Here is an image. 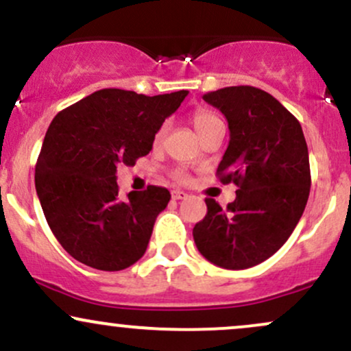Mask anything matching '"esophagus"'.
Wrapping results in <instances>:
<instances>
[{
    "label": "esophagus",
    "instance_id": "34e87169",
    "mask_svg": "<svg viewBox=\"0 0 351 351\" xmlns=\"http://www.w3.org/2000/svg\"><path fill=\"white\" fill-rule=\"evenodd\" d=\"M171 198L173 199H184V198H188V193L180 191V189H175V191H171Z\"/></svg>",
    "mask_w": 351,
    "mask_h": 351
}]
</instances>
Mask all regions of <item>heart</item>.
Here are the masks:
<instances>
[{"label":"heart","instance_id":"heart-1","mask_svg":"<svg viewBox=\"0 0 351 351\" xmlns=\"http://www.w3.org/2000/svg\"><path fill=\"white\" fill-rule=\"evenodd\" d=\"M221 123H223V122H221L219 117H217L216 114H213V112H209V110H198L195 115H193V125H195L196 132H198L199 136H203L204 134H206V132H209L211 128H215L216 125H221ZM163 135H165V125L162 128H160L158 132H156L155 143L162 142ZM175 178L178 181H186L188 176L184 175L183 171L178 170V171H175Z\"/></svg>","mask_w":351,"mask_h":351}]
</instances>
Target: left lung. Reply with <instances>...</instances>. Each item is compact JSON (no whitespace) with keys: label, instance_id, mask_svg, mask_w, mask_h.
Masks as SVG:
<instances>
[{"label":"left lung","instance_id":"left-lung-1","mask_svg":"<svg viewBox=\"0 0 351 351\" xmlns=\"http://www.w3.org/2000/svg\"><path fill=\"white\" fill-rule=\"evenodd\" d=\"M203 99L229 127L217 175L239 189L226 209L206 198L193 237L217 267L249 269L279 251L302 217L310 193L307 142L299 120L261 88L224 87Z\"/></svg>","mask_w":351,"mask_h":351}]
</instances>
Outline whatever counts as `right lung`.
Instances as JSON below:
<instances>
[{
    "label": "right lung",
    "mask_w": 351,
    "mask_h": 351,
    "mask_svg": "<svg viewBox=\"0 0 351 351\" xmlns=\"http://www.w3.org/2000/svg\"><path fill=\"white\" fill-rule=\"evenodd\" d=\"M188 90L163 95L102 88L54 117L36 163V191L59 244L79 263L122 271L147 251L171 195L148 186L119 196L117 165L148 155Z\"/></svg>",
    "instance_id": "right-lung-1"
}]
</instances>
